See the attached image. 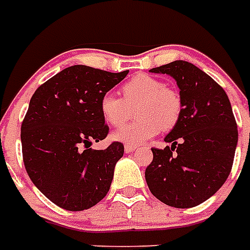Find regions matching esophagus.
<instances>
[{
	"instance_id": "34e87169",
	"label": "esophagus",
	"mask_w": 250,
	"mask_h": 250,
	"mask_svg": "<svg viewBox=\"0 0 250 250\" xmlns=\"http://www.w3.org/2000/svg\"><path fill=\"white\" fill-rule=\"evenodd\" d=\"M136 150V146H132V145H125V152H134Z\"/></svg>"
}]
</instances>
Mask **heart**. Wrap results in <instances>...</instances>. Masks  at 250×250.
<instances>
[{"instance_id": "obj_1", "label": "heart", "mask_w": 250, "mask_h": 250, "mask_svg": "<svg viewBox=\"0 0 250 250\" xmlns=\"http://www.w3.org/2000/svg\"><path fill=\"white\" fill-rule=\"evenodd\" d=\"M122 99L111 93L100 99V112L114 127L125 125L135 108L132 123L120 127L112 134L114 139L128 145H141L162 130L173 128L178 122L182 100L177 91L165 85L162 80L148 75H138L120 88Z\"/></svg>"}]
</instances>
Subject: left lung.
I'll use <instances>...</instances> for the list:
<instances>
[{
    "instance_id": "left-lung-1",
    "label": "left lung",
    "mask_w": 250,
    "mask_h": 250,
    "mask_svg": "<svg viewBox=\"0 0 250 250\" xmlns=\"http://www.w3.org/2000/svg\"><path fill=\"white\" fill-rule=\"evenodd\" d=\"M150 72L177 82L182 109L165 138L171 146L151 148L147 186L163 204L194 208L217 193L230 174L238 141L230 102L224 88L191 62L175 60Z\"/></svg>"
}]
</instances>
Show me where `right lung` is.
<instances>
[{
    "label": "right lung",
    "instance_id": "1",
    "mask_svg": "<svg viewBox=\"0 0 250 250\" xmlns=\"http://www.w3.org/2000/svg\"><path fill=\"white\" fill-rule=\"evenodd\" d=\"M127 73L68 66L30 99L21 125L25 168L36 188L62 209H89L108 193L125 146L112 142L105 150H93L91 145L109 130L100 99Z\"/></svg>",
    "mask_w": 250,
    "mask_h": 250
}]
</instances>
